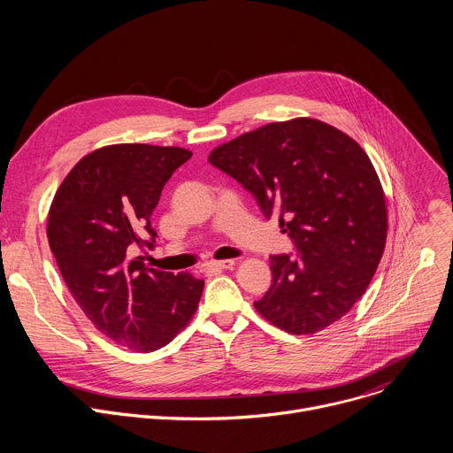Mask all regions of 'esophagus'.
Segmentation results:
<instances>
[{
    "label": "esophagus",
    "mask_w": 453,
    "mask_h": 453,
    "mask_svg": "<svg viewBox=\"0 0 453 453\" xmlns=\"http://www.w3.org/2000/svg\"><path fill=\"white\" fill-rule=\"evenodd\" d=\"M234 260H222V262H208L204 265V271H222V269H233Z\"/></svg>",
    "instance_id": "obj_1"
}]
</instances>
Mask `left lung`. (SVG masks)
<instances>
[{
	"label": "left lung",
	"mask_w": 453,
	"mask_h": 453,
	"mask_svg": "<svg viewBox=\"0 0 453 453\" xmlns=\"http://www.w3.org/2000/svg\"><path fill=\"white\" fill-rule=\"evenodd\" d=\"M250 191L297 256H271L273 285L254 308L292 335H311L346 315L369 287L387 238V206L362 147L313 118L276 121L210 154Z\"/></svg>",
	"instance_id": "8db88e82"
}]
</instances>
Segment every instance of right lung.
<instances>
[{
  "label": "right lung",
  "instance_id": "add662e5",
  "mask_svg": "<svg viewBox=\"0 0 453 453\" xmlns=\"http://www.w3.org/2000/svg\"><path fill=\"white\" fill-rule=\"evenodd\" d=\"M189 157L180 147H102L72 168L50 206L46 234L64 283L96 330L138 353L166 346L203 296V280L150 269L136 256L154 249L150 217Z\"/></svg>",
  "mask_w": 453,
  "mask_h": 453
}]
</instances>
